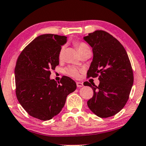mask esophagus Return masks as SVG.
<instances>
[{
  "label": "esophagus",
  "mask_w": 146,
  "mask_h": 146,
  "mask_svg": "<svg viewBox=\"0 0 146 146\" xmlns=\"http://www.w3.org/2000/svg\"><path fill=\"white\" fill-rule=\"evenodd\" d=\"M76 86L78 87H81L83 86V83H80V82H76Z\"/></svg>",
  "instance_id": "1"
}]
</instances>
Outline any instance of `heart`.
Segmentation results:
<instances>
[{"instance_id": "heart-1", "label": "heart", "mask_w": 146, "mask_h": 146, "mask_svg": "<svg viewBox=\"0 0 146 146\" xmlns=\"http://www.w3.org/2000/svg\"><path fill=\"white\" fill-rule=\"evenodd\" d=\"M75 47L76 48V49L78 50V51L80 53L85 52V51L90 50L89 46L87 45L86 43L83 42H74ZM63 52H64V46H62L60 49L59 52V59H61L63 55ZM80 70L76 67L74 66H68V68H66L64 70V73L68 76H70L72 78H78L80 76Z\"/></svg>"}]
</instances>
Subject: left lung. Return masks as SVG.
<instances>
[{"instance_id": "obj_1", "label": "left lung", "mask_w": 146, "mask_h": 146, "mask_svg": "<svg viewBox=\"0 0 146 146\" xmlns=\"http://www.w3.org/2000/svg\"><path fill=\"white\" fill-rule=\"evenodd\" d=\"M84 39L94 53L87 78L98 77L100 80L98 87L88 81L84 83L94 91L87 105L98 117H111L124 108L129 98L134 80L131 61L124 46L109 33L96 31Z\"/></svg>"}]
</instances>
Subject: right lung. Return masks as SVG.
<instances>
[{"label":"right lung","mask_w":146,"mask_h":146,"mask_svg":"<svg viewBox=\"0 0 146 146\" xmlns=\"http://www.w3.org/2000/svg\"><path fill=\"white\" fill-rule=\"evenodd\" d=\"M67 37L54 34L39 35L27 45L17 59L15 68V94L27 113L40 120L59 114L66 98L76 89L70 77L60 82L50 79V71L59 64V52Z\"/></svg>","instance_id":"1"}]
</instances>
